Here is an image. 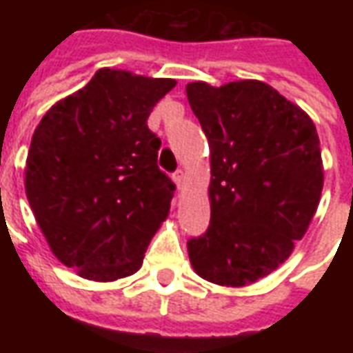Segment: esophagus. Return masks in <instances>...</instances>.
<instances>
[{"instance_id":"esophagus-1","label":"esophagus","mask_w":353,"mask_h":353,"mask_svg":"<svg viewBox=\"0 0 353 353\" xmlns=\"http://www.w3.org/2000/svg\"><path fill=\"white\" fill-rule=\"evenodd\" d=\"M174 183H176L177 191H181L183 189V183H185V174L181 170H177L176 174H174Z\"/></svg>"}]
</instances>
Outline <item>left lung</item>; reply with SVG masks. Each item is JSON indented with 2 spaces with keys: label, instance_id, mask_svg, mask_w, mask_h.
Here are the masks:
<instances>
[{
  "label": "left lung",
  "instance_id": "1",
  "mask_svg": "<svg viewBox=\"0 0 353 353\" xmlns=\"http://www.w3.org/2000/svg\"><path fill=\"white\" fill-rule=\"evenodd\" d=\"M210 143V227L187 250L200 278L244 288L274 272L316 214L323 162L312 119L263 81L187 85Z\"/></svg>",
  "mask_w": 353,
  "mask_h": 353
}]
</instances>
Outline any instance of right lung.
<instances>
[{"instance_id": "right-lung-1", "label": "right lung", "mask_w": 353, "mask_h": 353, "mask_svg": "<svg viewBox=\"0 0 353 353\" xmlns=\"http://www.w3.org/2000/svg\"><path fill=\"white\" fill-rule=\"evenodd\" d=\"M176 87L101 68L37 124L24 187L43 236L81 278L115 281L138 272L176 191L157 166L161 139L147 128Z\"/></svg>"}]
</instances>
